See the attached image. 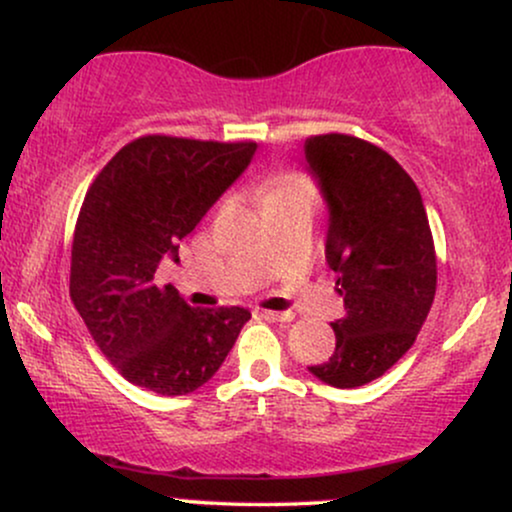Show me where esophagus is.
Masks as SVG:
<instances>
[{
	"label": "esophagus",
	"instance_id": "1",
	"mask_svg": "<svg viewBox=\"0 0 512 512\" xmlns=\"http://www.w3.org/2000/svg\"><path fill=\"white\" fill-rule=\"evenodd\" d=\"M262 317L269 322H293V313H276V310H262Z\"/></svg>",
	"mask_w": 512,
	"mask_h": 512
}]
</instances>
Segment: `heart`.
<instances>
[{"label": "heart", "instance_id": "heart-1", "mask_svg": "<svg viewBox=\"0 0 512 512\" xmlns=\"http://www.w3.org/2000/svg\"><path fill=\"white\" fill-rule=\"evenodd\" d=\"M315 182L310 175L301 170H284L276 173L264 182L262 207H274V204H293V202H315Z\"/></svg>", "mask_w": 512, "mask_h": 512}]
</instances>
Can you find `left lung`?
<instances>
[{
	"label": "left lung",
	"instance_id": "obj_1",
	"mask_svg": "<svg viewBox=\"0 0 512 512\" xmlns=\"http://www.w3.org/2000/svg\"><path fill=\"white\" fill-rule=\"evenodd\" d=\"M303 151L330 207L325 255L346 310L330 361L308 370L344 390L385 375L416 342L436 296V248L419 187L387 151L339 132Z\"/></svg>",
	"mask_w": 512,
	"mask_h": 512
}]
</instances>
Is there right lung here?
Returning a JSON list of instances; mask_svg holds the SVG:
<instances>
[{
    "label": "right lung",
    "instance_id": "add662e5",
    "mask_svg": "<svg viewBox=\"0 0 512 512\" xmlns=\"http://www.w3.org/2000/svg\"><path fill=\"white\" fill-rule=\"evenodd\" d=\"M255 142L146 134L122 146L88 187L72 243L69 296L93 342L129 383L175 397L202 387L236 344L250 310L192 308L154 281L195 231Z\"/></svg>",
    "mask_w": 512,
    "mask_h": 512
}]
</instances>
